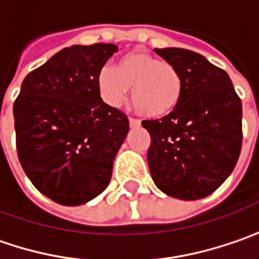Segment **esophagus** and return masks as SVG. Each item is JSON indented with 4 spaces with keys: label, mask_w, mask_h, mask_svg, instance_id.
Listing matches in <instances>:
<instances>
[{
    "label": "esophagus",
    "mask_w": 259,
    "mask_h": 259,
    "mask_svg": "<svg viewBox=\"0 0 259 259\" xmlns=\"http://www.w3.org/2000/svg\"><path fill=\"white\" fill-rule=\"evenodd\" d=\"M129 124L130 127H138V126H141V120L135 118V117H129Z\"/></svg>",
    "instance_id": "obj_1"
}]
</instances>
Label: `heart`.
Here are the masks:
<instances>
[{"label":"heart","instance_id":"obj_1","mask_svg":"<svg viewBox=\"0 0 259 259\" xmlns=\"http://www.w3.org/2000/svg\"><path fill=\"white\" fill-rule=\"evenodd\" d=\"M102 98L110 105H120L130 89L133 105L149 118L170 115L180 104L183 82L175 66L148 53H130L117 69L102 67L98 73Z\"/></svg>","mask_w":259,"mask_h":259}]
</instances>
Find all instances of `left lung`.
Wrapping results in <instances>:
<instances>
[{
	"mask_svg": "<svg viewBox=\"0 0 259 259\" xmlns=\"http://www.w3.org/2000/svg\"><path fill=\"white\" fill-rule=\"evenodd\" d=\"M182 76L179 107L144 120L151 135L148 165L164 193L193 201L211 195L233 171L242 148V101L229 74L201 54L155 48Z\"/></svg>",
	"mask_w": 259,
	"mask_h": 259,
	"instance_id": "8db88e82",
	"label": "left lung"
}]
</instances>
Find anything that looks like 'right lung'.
<instances>
[{
  "label": "right lung",
  "mask_w": 259,
  "mask_h": 259,
  "mask_svg": "<svg viewBox=\"0 0 259 259\" xmlns=\"http://www.w3.org/2000/svg\"><path fill=\"white\" fill-rule=\"evenodd\" d=\"M117 45H73L24 77L14 101L19 161L33 186L61 205H82L110 183L129 118L101 98L98 73Z\"/></svg>",
  "instance_id": "1"
}]
</instances>
